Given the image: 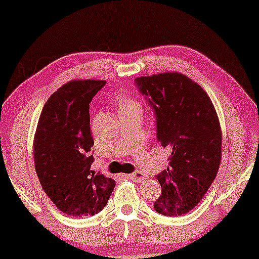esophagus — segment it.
<instances>
[{"instance_id":"1","label":"esophagus","mask_w":259,"mask_h":259,"mask_svg":"<svg viewBox=\"0 0 259 259\" xmlns=\"http://www.w3.org/2000/svg\"><path fill=\"white\" fill-rule=\"evenodd\" d=\"M127 177L130 178V179L138 181V183H141V181H144L145 179H146V175H145L144 173H141V171H134V173L129 174Z\"/></svg>"}]
</instances>
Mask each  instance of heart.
Wrapping results in <instances>:
<instances>
[{
	"instance_id": "1",
	"label": "heart",
	"mask_w": 259,
	"mask_h": 259,
	"mask_svg": "<svg viewBox=\"0 0 259 259\" xmlns=\"http://www.w3.org/2000/svg\"><path fill=\"white\" fill-rule=\"evenodd\" d=\"M118 108L119 112H130V111H136L142 113V105L141 102L136 99V97L130 96V95H121L119 99L117 100Z\"/></svg>"
}]
</instances>
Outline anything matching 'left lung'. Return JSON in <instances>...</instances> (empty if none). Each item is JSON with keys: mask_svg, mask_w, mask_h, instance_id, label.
<instances>
[{"mask_svg": "<svg viewBox=\"0 0 259 259\" xmlns=\"http://www.w3.org/2000/svg\"><path fill=\"white\" fill-rule=\"evenodd\" d=\"M156 114L157 141L170 148L167 169L157 175L162 195L154 202L159 214H185L200 203L218 173L222 130L207 92L181 73L135 79Z\"/></svg>", "mask_w": 259, "mask_h": 259, "instance_id": "obj_1", "label": "left lung"}]
</instances>
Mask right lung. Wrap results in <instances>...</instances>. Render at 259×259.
Segmentation results:
<instances>
[{
  "mask_svg": "<svg viewBox=\"0 0 259 259\" xmlns=\"http://www.w3.org/2000/svg\"><path fill=\"white\" fill-rule=\"evenodd\" d=\"M105 80H73L45 103L34 136L35 170L55 206L68 215H94L105 208L115 181L91 170L94 138L90 102Z\"/></svg>",
  "mask_w": 259,
  "mask_h": 259,
  "instance_id": "1",
  "label": "right lung"
}]
</instances>
